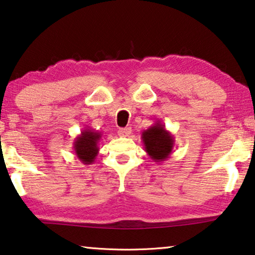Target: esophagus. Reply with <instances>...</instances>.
I'll return each instance as SVG.
<instances>
[{"instance_id": "esophagus-1", "label": "esophagus", "mask_w": 255, "mask_h": 255, "mask_svg": "<svg viewBox=\"0 0 255 255\" xmlns=\"http://www.w3.org/2000/svg\"><path fill=\"white\" fill-rule=\"evenodd\" d=\"M131 128H122L119 130V135L120 136H128L131 134Z\"/></svg>"}]
</instances>
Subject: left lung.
<instances>
[{"label": "left lung", "instance_id": "left-lung-1", "mask_svg": "<svg viewBox=\"0 0 255 255\" xmlns=\"http://www.w3.org/2000/svg\"><path fill=\"white\" fill-rule=\"evenodd\" d=\"M141 139L147 155L158 164L167 160L172 155L175 143L174 136L166 130L165 125L160 121H157L148 130H144L141 134Z\"/></svg>", "mask_w": 255, "mask_h": 255}]
</instances>
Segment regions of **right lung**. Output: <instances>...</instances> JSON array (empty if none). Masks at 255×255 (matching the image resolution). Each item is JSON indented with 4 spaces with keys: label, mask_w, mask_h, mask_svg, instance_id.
<instances>
[{
    "label": "right lung",
    "mask_w": 255,
    "mask_h": 255,
    "mask_svg": "<svg viewBox=\"0 0 255 255\" xmlns=\"http://www.w3.org/2000/svg\"><path fill=\"white\" fill-rule=\"evenodd\" d=\"M102 132L85 128L73 142V150L82 164L91 165L99 152L98 142L102 139Z\"/></svg>",
    "instance_id": "obj_1"
}]
</instances>
